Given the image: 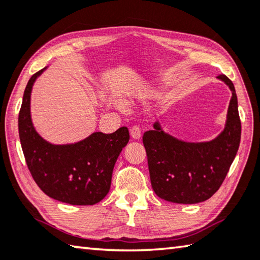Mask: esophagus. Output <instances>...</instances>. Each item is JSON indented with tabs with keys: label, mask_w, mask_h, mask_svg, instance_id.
Segmentation results:
<instances>
[{
	"label": "esophagus",
	"mask_w": 260,
	"mask_h": 260,
	"mask_svg": "<svg viewBox=\"0 0 260 260\" xmlns=\"http://www.w3.org/2000/svg\"><path fill=\"white\" fill-rule=\"evenodd\" d=\"M129 132H131V136L133 137L134 140H139L141 137V128L137 125L132 127Z\"/></svg>",
	"instance_id": "1"
}]
</instances>
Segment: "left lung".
I'll use <instances>...</instances> for the list:
<instances>
[{
	"instance_id": "1",
	"label": "left lung",
	"mask_w": 260,
	"mask_h": 260,
	"mask_svg": "<svg viewBox=\"0 0 260 260\" xmlns=\"http://www.w3.org/2000/svg\"><path fill=\"white\" fill-rule=\"evenodd\" d=\"M232 91L225 128L216 139L188 143L165 133L159 123L143 135L151 185L160 198L177 204H196L212 197L225 179L240 144L241 121L232 81L221 74Z\"/></svg>"
}]
</instances>
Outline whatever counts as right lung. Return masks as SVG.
<instances>
[{"mask_svg":"<svg viewBox=\"0 0 260 260\" xmlns=\"http://www.w3.org/2000/svg\"><path fill=\"white\" fill-rule=\"evenodd\" d=\"M35 73L25 86L19 113V136L28 169L46 195L71 205H93L108 194L117 157L129 141L127 127L95 132L74 144L54 145L36 132L30 116Z\"/></svg>","mask_w":260,"mask_h":260,"instance_id":"add662e5","label":"right lung"}]
</instances>
